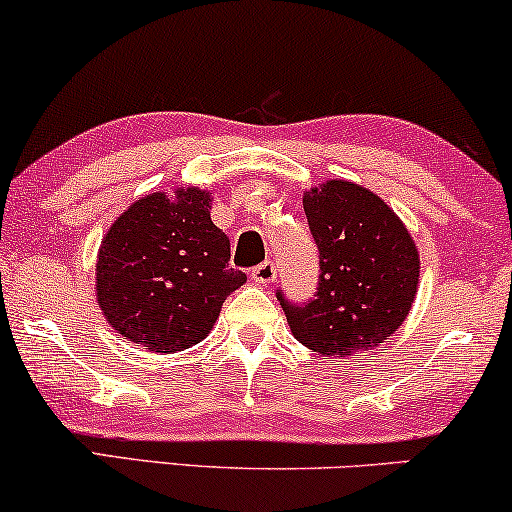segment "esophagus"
<instances>
[{
    "label": "esophagus",
    "instance_id": "1",
    "mask_svg": "<svg viewBox=\"0 0 512 512\" xmlns=\"http://www.w3.org/2000/svg\"><path fill=\"white\" fill-rule=\"evenodd\" d=\"M250 278L255 283H260V286H267V283H274L276 278V264L274 262H262L257 264L255 269L250 271Z\"/></svg>",
    "mask_w": 512,
    "mask_h": 512
}]
</instances>
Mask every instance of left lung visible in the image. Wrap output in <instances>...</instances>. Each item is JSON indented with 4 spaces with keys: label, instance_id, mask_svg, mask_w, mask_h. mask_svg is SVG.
Returning <instances> with one entry per match:
<instances>
[{
    "label": "left lung",
    "instance_id": "8db88e82",
    "mask_svg": "<svg viewBox=\"0 0 512 512\" xmlns=\"http://www.w3.org/2000/svg\"><path fill=\"white\" fill-rule=\"evenodd\" d=\"M319 245V288L307 304L278 293L290 333L323 357L368 352L411 312L420 255L411 231L378 193L347 179H328L302 196Z\"/></svg>",
    "mask_w": 512,
    "mask_h": 512
}]
</instances>
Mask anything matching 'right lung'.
Listing matches in <instances>:
<instances>
[{"mask_svg": "<svg viewBox=\"0 0 512 512\" xmlns=\"http://www.w3.org/2000/svg\"><path fill=\"white\" fill-rule=\"evenodd\" d=\"M210 210L208 189L177 186L134 200L111 224L96 255V302L115 333L174 354L212 331L248 278L229 269V238Z\"/></svg>", "mask_w": 512, "mask_h": 512, "instance_id": "add662e5", "label": "right lung"}]
</instances>
